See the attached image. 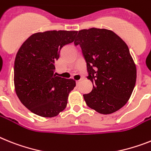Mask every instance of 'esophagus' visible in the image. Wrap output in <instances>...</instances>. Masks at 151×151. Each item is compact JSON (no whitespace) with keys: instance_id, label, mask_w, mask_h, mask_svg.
Segmentation results:
<instances>
[{"instance_id":"34e87169","label":"esophagus","mask_w":151,"mask_h":151,"mask_svg":"<svg viewBox=\"0 0 151 151\" xmlns=\"http://www.w3.org/2000/svg\"><path fill=\"white\" fill-rule=\"evenodd\" d=\"M81 80H78V81H76V84H77V85H79L80 84V83H81Z\"/></svg>"}]
</instances>
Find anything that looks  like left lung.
Listing matches in <instances>:
<instances>
[{"label":"left lung","mask_w":151,"mask_h":151,"mask_svg":"<svg viewBox=\"0 0 151 151\" xmlns=\"http://www.w3.org/2000/svg\"><path fill=\"white\" fill-rule=\"evenodd\" d=\"M87 63V79L93 89L83 94L87 105L103 114L124 107L134 91L136 66L126 43L111 30H80L74 40Z\"/></svg>","instance_id":"8db88e82"}]
</instances>
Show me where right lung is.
Segmentation results:
<instances>
[{
  "label": "right lung",
  "mask_w": 151,
  "mask_h": 151,
  "mask_svg": "<svg viewBox=\"0 0 151 151\" xmlns=\"http://www.w3.org/2000/svg\"><path fill=\"white\" fill-rule=\"evenodd\" d=\"M78 31L49 30L32 35L21 45L14 61V87L21 103L35 114L55 116L64 111L72 79L56 76L55 62L62 47L71 44Z\"/></svg>",
  "instance_id": "add662e5"
}]
</instances>
